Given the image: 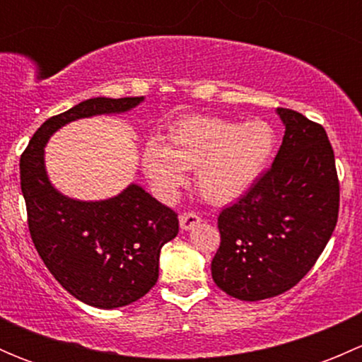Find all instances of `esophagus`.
Instances as JSON below:
<instances>
[{"instance_id":"esophagus-1","label":"esophagus","mask_w":362,"mask_h":362,"mask_svg":"<svg viewBox=\"0 0 362 362\" xmlns=\"http://www.w3.org/2000/svg\"><path fill=\"white\" fill-rule=\"evenodd\" d=\"M199 222H202V217L196 215L194 211H185V214L180 215V228L184 229V231H189V229H192L196 224H199Z\"/></svg>"}]
</instances>
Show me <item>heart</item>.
<instances>
[{"instance_id":"obj_1","label":"heart","mask_w":362,"mask_h":362,"mask_svg":"<svg viewBox=\"0 0 362 362\" xmlns=\"http://www.w3.org/2000/svg\"><path fill=\"white\" fill-rule=\"evenodd\" d=\"M276 136L264 120L245 124L210 115H189L173 124L168 145L152 138L144 148L145 173L160 198L168 199L196 170L202 196L215 204L242 198L261 178L275 152Z\"/></svg>"}]
</instances>
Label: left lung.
I'll return each instance as SVG.
<instances>
[{"instance_id": "left-lung-1", "label": "left lung", "mask_w": 362, "mask_h": 362, "mask_svg": "<svg viewBox=\"0 0 362 362\" xmlns=\"http://www.w3.org/2000/svg\"><path fill=\"white\" fill-rule=\"evenodd\" d=\"M276 113L286 134L272 168L217 221L221 245L211 279L242 301L294 287L326 249L338 221L339 182L326 129L289 108Z\"/></svg>"}]
</instances>
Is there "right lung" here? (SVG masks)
<instances>
[{
	"label": "right lung",
	"mask_w": 362,
	"mask_h": 362,
	"mask_svg": "<svg viewBox=\"0 0 362 362\" xmlns=\"http://www.w3.org/2000/svg\"><path fill=\"white\" fill-rule=\"evenodd\" d=\"M141 101V96L82 101L47 119L21 156V189L33 243L54 279L96 308L126 306L156 286L160 249L178 235V217L136 184L103 202L66 198L47 177L43 148L71 120L122 113Z\"/></svg>",
	"instance_id": "1"
}]
</instances>
